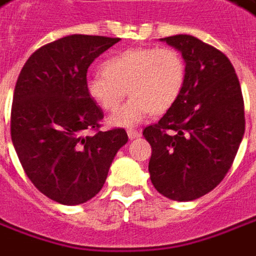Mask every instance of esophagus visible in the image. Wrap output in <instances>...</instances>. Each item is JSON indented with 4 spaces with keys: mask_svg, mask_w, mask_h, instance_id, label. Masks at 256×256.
<instances>
[{
    "mask_svg": "<svg viewBox=\"0 0 256 256\" xmlns=\"http://www.w3.org/2000/svg\"><path fill=\"white\" fill-rule=\"evenodd\" d=\"M128 136L130 140H133V138H137V137H140L142 136V133L138 132V130H134V128H130V130H128Z\"/></svg>",
    "mask_w": 256,
    "mask_h": 256,
    "instance_id": "esophagus-1",
    "label": "esophagus"
}]
</instances>
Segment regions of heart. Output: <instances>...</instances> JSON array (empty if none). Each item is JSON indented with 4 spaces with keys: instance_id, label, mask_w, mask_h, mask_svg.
<instances>
[{
    "instance_id": "1",
    "label": "heart",
    "mask_w": 256,
    "mask_h": 256,
    "mask_svg": "<svg viewBox=\"0 0 256 256\" xmlns=\"http://www.w3.org/2000/svg\"><path fill=\"white\" fill-rule=\"evenodd\" d=\"M104 72L86 80V92L102 109L114 112L128 94L132 96L109 123L133 128L148 114L166 112L182 94L186 64L174 48H128L108 58Z\"/></svg>"
}]
</instances>
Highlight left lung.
Wrapping results in <instances>:
<instances>
[{"instance_id":"obj_1","label":"left lung","mask_w":256,"mask_h":256,"mask_svg":"<svg viewBox=\"0 0 256 256\" xmlns=\"http://www.w3.org/2000/svg\"><path fill=\"white\" fill-rule=\"evenodd\" d=\"M180 52L186 80L178 100L142 130L151 146L154 188L189 202L213 190L227 175L245 130L244 99L227 56L190 34L161 39Z\"/></svg>"}]
</instances>
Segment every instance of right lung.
Segmentation results:
<instances>
[{"label": "right lung", "instance_id": "right-lung-1", "mask_svg": "<svg viewBox=\"0 0 256 256\" xmlns=\"http://www.w3.org/2000/svg\"><path fill=\"white\" fill-rule=\"evenodd\" d=\"M119 40L70 34L52 42L28 58L15 85V151L33 185L62 204H81L98 194L128 140L124 128L99 130L104 112L86 92L88 67Z\"/></svg>", "mask_w": 256, "mask_h": 256}]
</instances>
